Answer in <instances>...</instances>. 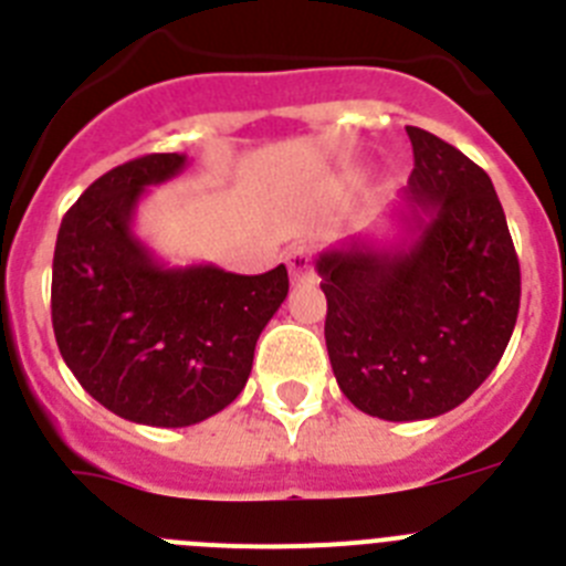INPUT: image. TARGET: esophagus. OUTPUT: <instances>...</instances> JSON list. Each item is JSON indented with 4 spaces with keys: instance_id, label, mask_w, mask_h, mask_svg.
I'll use <instances>...</instances> for the list:
<instances>
[{
    "instance_id": "obj_1",
    "label": "esophagus",
    "mask_w": 566,
    "mask_h": 566,
    "mask_svg": "<svg viewBox=\"0 0 566 566\" xmlns=\"http://www.w3.org/2000/svg\"><path fill=\"white\" fill-rule=\"evenodd\" d=\"M286 266L292 274V283H306L314 280V252L308 247H292L286 254Z\"/></svg>"
}]
</instances>
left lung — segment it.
I'll list each match as a JSON object with an SVG mask.
<instances>
[{
	"instance_id": "1",
	"label": "left lung",
	"mask_w": 566,
	"mask_h": 566,
	"mask_svg": "<svg viewBox=\"0 0 566 566\" xmlns=\"http://www.w3.org/2000/svg\"><path fill=\"white\" fill-rule=\"evenodd\" d=\"M405 129L411 243L374 249L352 238L317 260L339 391L388 422L462 405L502 359L522 300L516 249L488 172L428 129Z\"/></svg>"
}]
</instances>
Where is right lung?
I'll list each match as a JSON object with an SVG mask.
<instances>
[{
	"label": "right lung",
	"instance_id": "add662e5",
	"mask_svg": "<svg viewBox=\"0 0 566 566\" xmlns=\"http://www.w3.org/2000/svg\"><path fill=\"white\" fill-rule=\"evenodd\" d=\"M184 167L187 155L153 153L104 172L67 209L53 252L64 363L107 411L155 428H187L234 402L289 294L283 263L266 274L169 269L135 238L144 189Z\"/></svg>",
	"mask_w": 566,
	"mask_h": 566
}]
</instances>
